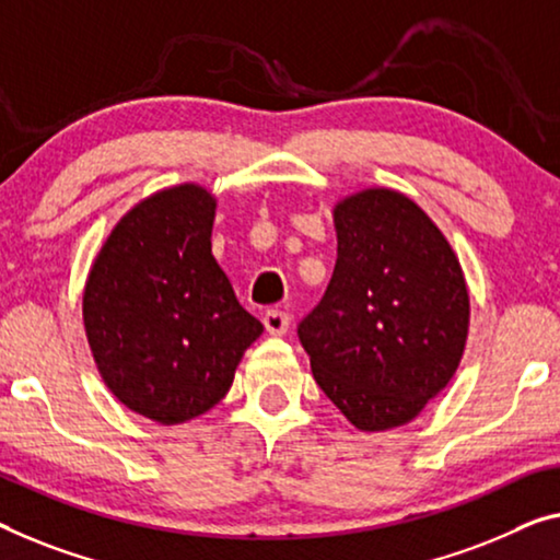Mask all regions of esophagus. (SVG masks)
<instances>
[{
    "label": "esophagus",
    "instance_id": "34e87169",
    "mask_svg": "<svg viewBox=\"0 0 560 560\" xmlns=\"http://www.w3.org/2000/svg\"><path fill=\"white\" fill-rule=\"evenodd\" d=\"M291 324V316L287 312H281V308H269V312L264 314V327L273 337H281V334H287Z\"/></svg>",
    "mask_w": 560,
    "mask_h": 560
}]
</instances>
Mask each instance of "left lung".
<instances>
[{"label":"left lung","instance_id":"1","mask_svg":"<svg viewBox=\"0 0 560 560\" xmlns=\"http://www.w3.org/2000/svg\"><path fill=\"white\" fill-rule=\"evenodd\" d=\"M337 266L299 322L316 385L354 428L415 420L453 380L470 322L460 261L402 194L366 188L337 203Z\"/></svg>","mask_w":560,"mask_h":560}]
</instances>
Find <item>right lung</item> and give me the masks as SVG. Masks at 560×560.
<instances>
[{"label":"right lung","mask_w":560,"mask_h":560,"mask_svg":"<svg viewBox=\"0 0 560 560\" xmlns=\"http://www.w3.org/2000/svg\"><path fill=\"white\" fill-rule=\"evenodd\" d=\"M213 215L215 198L194 183L140 200L85 283L82 319L105 385L161 424L219 405L264 331L211 254Z\"/></svg>","instance_id":"obj_1"}]
</instances>
